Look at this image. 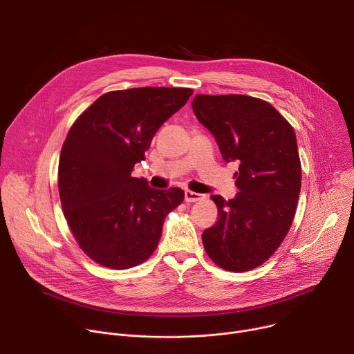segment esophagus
<instances>
[{"mask_svg":"<svg viewBox=\"0 0 354 354\" xmlns=\"http://www.w3.org/2000/svg\"><path fill=\"white\" fill-rule=\"evenodd\" d=\"M205 194H200L197 192H192V190H185V200L187 203H192V201H198V200H203Z\"/></svg>","mask_w":354,"mask_h":354,"instance_id":"1","label":"esophagus"}]
</instances>
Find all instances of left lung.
Instances as JSON below:
<instances>
[{
    "label": "left lung",
    "instance_id": "left-lung-1",
    "mask_svg": "<svg viewBox=\"0 0 354 354\" xmlns=\"http://www.w3.org/2000/svg\"><path fill=\"white\" fill-rule=\"evenodd\" d=\"M197 120L216 138L223 160L238 164L234 198L213 196L217 223L201 239L212 261L230 272L265 263L287 235L301 189L294 129L262 99L196 95Z\"/></svg>",
    "mask_w": 354,
    "mask_h": 354
}]
</instances>
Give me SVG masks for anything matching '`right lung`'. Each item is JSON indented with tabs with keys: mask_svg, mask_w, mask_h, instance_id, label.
<instances>
[{
	"mask_svg": "<svg viewBox=\"0 0 354 354\" xmlns=\"http://www.w3.org/2000/svg\"><path fill=\"white\" fill-rule=\"evenodd\" d=\"M192 93L165 86L112 91L70 129L59 162L62 206L81 249L96 263L120 270L147 261L165 217L183 201L182 189H153L131 172Z\"/></svg>",
	"mask_w": 354,
	"mask_h": 354,
	"instance_id": "add662e5",
	"label": "right lung"
}]
</instances>
